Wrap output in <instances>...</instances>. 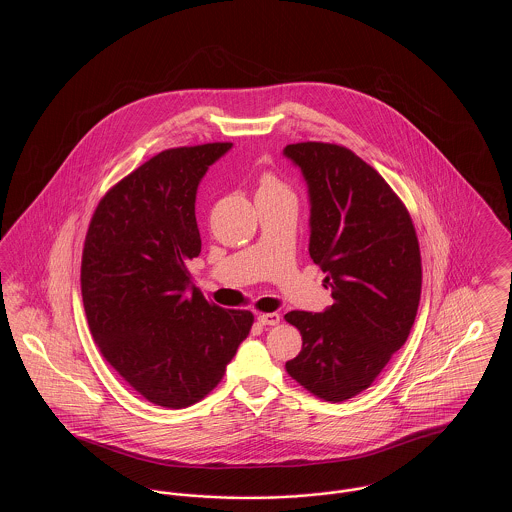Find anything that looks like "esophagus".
I'll return each instance as SVG.
<instances>
[{"mask_svg": "<svg viewBox=\"0 0 512 512\" xmlns=\"http://www.w3.org/2000/svg\"><path fill=\"white\" fill-rule=\"evenodd\" d=\"M257 320L263 324V326H276L280 322V315L278 313H261Z\"/></svg>", "mask_w": 512, "mask_h": 512, "instance_id": "obj_1", "label": "esophagus"}]
</instances>
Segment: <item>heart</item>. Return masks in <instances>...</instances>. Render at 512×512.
<instances>
[{
	"label": "heart",
	"mask_w": 512,
	"mask_h": 512,
	"mask_svg": "<svg viewBox=\"0 0 512 512\" xmlns=\"http://www.w3.org/2000/svg\"><path fill=\"white\" fill-rule=\"evenodd\" d=\"M259 194L292 195L288 186L274 174H263L259 180Z\"/></svg>",
	"instance_id": "obj_1"
}]
</instances>
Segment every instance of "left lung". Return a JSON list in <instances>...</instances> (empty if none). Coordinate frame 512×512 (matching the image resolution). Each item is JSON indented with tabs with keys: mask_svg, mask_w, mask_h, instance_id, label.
Masks as SVG:
<instances>
[{
	"mask_svg": "<svg viewBox=\"0 0 512 512\" xmlns=\"http://www.w3.org/2000/svg\"><path fill=\"white\" fill-rule=\"evenodd\" d=\"M284 155L309 186V253L334 299L324 313L284 317L303 340L286 370L340 403L365 391L411 334L422 288L418 238L403 201L351 149L301 142Z\"/></svg>",
	"mask_w": 512,
	"mask_h": 512,
	"instance_id": "8db88e82",
	"label": "left lung"
}]
</instances>
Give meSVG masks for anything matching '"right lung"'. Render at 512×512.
Returning a JSON list of instances; mask_svg holds the SVG:
<instances>
[{"mask_svg":"<svg viewBox=\"0 0 512 512\" xmlns=\"http://www.w3.org/2000/svg\"><path fill=\"white\" fill-rule=\"evenodd\" d=\"M232 144L174 147L124 176L90 220L82 301L101 355L149 403L190 407L217 388L253 315L209 303L192 284L195 194Z\"/></svg>","mask_w":512,"mask_h":512,"instance_id":"obj_1","label":"right lung"}]
</instances>
